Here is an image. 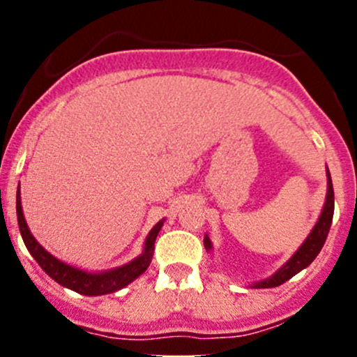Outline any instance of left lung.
I'll return each mask as SVG.
<instances>
[{
	"mask_svg": "<svg viewBox=\"0 0 357 357\" xmlns=\"http://www.w3.org/2000/svg\"><path fill=\"white\" fill-rule=\"evenodd\" d=\"M326 176H328V193H326V202L325 207H323L321 215H319L318 222L312 228V231L309 233V236L305 238V242L302 243L301 248L291 255V259L283 266L282 269L275 273L273 276L266 278L264 282L255 283L257 289H273V287H278L282 283H285L287 280H290L291 276L297 275L298 271H302L304 268H307L312 261L316 259V255L319 254L321 247L325 245L326 236H328L330 226H332V219H333V185H332V178H330V172L326 169ZM205 248H211V240L208 236L204 238Z\"/></svg>",
	"mask_w": 357,
	"mask_h": 357,
	"instance_id": "8db88e82",
	"label": "left lung"
}]
</instances>
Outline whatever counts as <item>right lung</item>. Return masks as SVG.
I'll return each instance as SVG.
<instances>
[{
	"instance_id": "1",
	"label": "right lung",
	"mask_w": 357,
	"mask_h": 357,
	"mask_svg": "<svg viewBox=\"0 0 357 357\" xmlns=\"http://www.w3.org/2000/svg\"><path fill=\"white\" fill-rule=\"evenodd\" d=\"M17 219H19L20 235H22L25 247L31 252L32 257L36 259V262L41 266L43 271L48 276H52V278L55 280L56 283H60L62 287H67V289L82 295L114 294V291L129 285V283H131L132 280L138 278L142 273H145L146 268L150 266V262H152L153 250H155V238L158 231H160L162 225H164V222L160 221L153 226V229L149 233V236H146L145 252H143L139 257H136L135 261L122 266V268L114 269V271L91 275V273L81 271V269H75L72 268V266L63 264L62 261L53 257L52 254H48L45 248L36 242V238L31 235L27 225H25L22 205H20V192H17Z\"/></svg>"
}]
</instances>
